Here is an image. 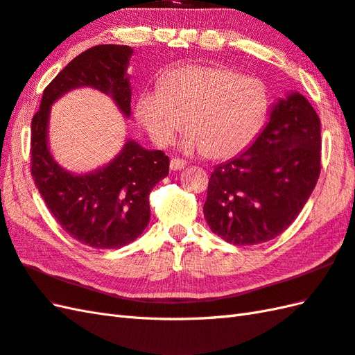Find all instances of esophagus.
I'll return each instance as SVG.
<instances>
[{
	"label": "esophagus",
	"instance_id": "esophagus-1",
	"mask_svg": "<svg viewBox=\"0 0 355 355\" xmlns=\"http://www.w3.org/2000/svg\"><path fill=\"white\" fill-rule=\"evenodd\" d=\"M169 166H171L172 171H181V169H184L187 166V163L184 160H180V159H172L171 163H169Z\"/></svg>",
	"mask_w": 355,
	"mask_h": 355
}]
</instances>
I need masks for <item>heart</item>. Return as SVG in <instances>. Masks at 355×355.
<instances>
[{
	"label": "heart",
	"mask_w": 355,
	"mask_h": 355,
	"mask_svg": "<svg viewBox=\"0 0 355 355\" xmlns=\"http://www.w3.org/2000/svg\"><path fill=\"white\" fill-rule=\"evenodd\" d=\"M135 112L160 146L187 122L191 130L180 140L181 151L230 159L259 136L268 118L269 96L259 80L228 68L195 64L169 72L163 87L145 89Z\"/></svg>",
	"instance_id": "b5f03b06"
}]
</instances>
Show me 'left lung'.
<instances>
[{
  "instance_id": "left-lung-1",
  "label": "left lung",
  "mask_w": 355,
  "mask_h": 355,
  "mask_svg": "<svg viewBox=\"0 0 355 355\" xmlns=\"http://www.w3.org/2000/svg\"><path fill=\"white\" fill-rule=\"evenodd\" d=\"M320 172V119L296 90L272 104L254 142L213 169L204 218L233 245L282 234L300 215Z\"/></svg>"
}]
</instances>
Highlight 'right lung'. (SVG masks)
<instances>
[{
  "label": "right lung",
  "mask_w": 355,
  "mask_h": 355,
  "mask_svg": "<svg viewBox=\"0 0 355 355\" xmlns=\"http://www.w3.org/2000/svg\"><path fill=\"white\" fill-rule=\"evenodd\" d=\"M133 48L96 45L57 73L42 95L31 121V175L49 211L66 233L98 250L122 248L150 224V192L169 174L163 151L146 150L127 139L114 157L94 171L64 169L49 150L51 107L63 95L92 87L112 98L123 118L131 114L128 66Z\"/></svg>",
  "instance_id": "obj_1"
}]
</instances>
